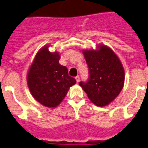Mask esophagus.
<instances>
[{
    "mask_svg": "<svg viewBox=\"0 0 148 148\" xmlns=\"http://www.w3.org/2000/svg\"><path fill=\"white\" fill-rule=\"evenodd\" d=\"M75 80H76L77 83H78V82H79V81H80V78H79V76L75 77Z\"/></svg>",
    "mask_w": 148,
    "mask_h": 148,
    "instance_id": "1",
    "label": "esophagus"
}]
</instances>
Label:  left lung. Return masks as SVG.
<instances>
[{"label": "left lung", "mask_w": 148, "mask_h": 148, "mask_svg": "<svg viewBox=\"0 0 148 148\" xmlns=\"http://www.w3.org/2000/svg\"><path fill=\"white\" fill-rule=\"evenodd\" d=\"M90 79L79 85L95 105L105 107L116 99L125 84V73L118 56L110 47L99 44L95 49H83Z\"/></svg>", "instance_id": "left-lung-1"}]
</instances>
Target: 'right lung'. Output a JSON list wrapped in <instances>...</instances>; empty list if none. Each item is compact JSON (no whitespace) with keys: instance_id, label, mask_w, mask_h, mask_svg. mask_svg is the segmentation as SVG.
Segmentation results:
<instances>
[{"instance_id":"right-lung-1","label":"right lung","mask_w":148,"mask_h":148,"mask_svg":"<svg viewBox=\"0 0 148 148\" xmlns=\"http://www.w3.org/2000/svg\"><path fill=\"white\" fill-rule=\"evenodd\" d=\"M44 45L35 55L28 70L27 82L31 95L42 105L55 108L61 103L76 80L68 75L67 68L59 64L57 51Z\"/></svg>"}]
</instances>
